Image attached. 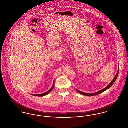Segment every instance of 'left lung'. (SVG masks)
<instances>
[{
  "instance_id": "8db88e82",
  "label": "left lung",
  "mask_w": 128,
  "mask_h": 128,
  "mask_svg": "<svg viewBox=\"0 0 128 128\" xmlns=\"http://www.w3.org/2000/svg\"><path fill=\"white\" fill-rule=\"evenodd\" d=\"M119 68L118 67V71L117 74H116V76L114 77V78L113 79V80L111 81V82L108 84V85L106 87H105V88L101 90H100V91H99V92H94V93L88 94V93H85V92H81V91H80V90H77V89H76V90H77V92H78L79 94H83V95H84V96H96V95H98V94H101V93L104 92V91L106 90H108V89L110 88V87H111V86H112L114 84V83L115 82V81H116V79H117V78H118V72H119Z\"/></svg>"
}]
</instances>
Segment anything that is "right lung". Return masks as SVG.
<instances>
[{"label":"right lung","instance_id":"right-lung-1","mask_svg":"<svg viewBox=\"0 0 128 128\" xmlns=\"http://www.w3.org/2000/svg\"><path fill=\"white\" fill-rule=\"evenodd\" d=\"M54 82H53V85L52 86V87L49 90L43 94H33L32 96H46L48 94H49L50 92L53 90V88H54Z\"/></svg>","mask_w":128,"mask_h":128}]
</instances>
